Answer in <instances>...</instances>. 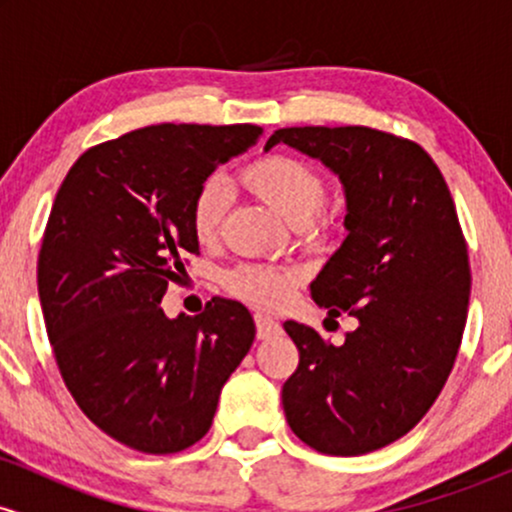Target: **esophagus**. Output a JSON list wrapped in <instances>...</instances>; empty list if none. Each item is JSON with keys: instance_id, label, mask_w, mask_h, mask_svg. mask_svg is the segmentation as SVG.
<instances>
[{"instance_id": "1", "label": "esophagus", "mask_w": 512, "mask_h": 512, "mask_svg": "<svg viewBox=\"0 0 512 512\" xmlns=\"http://www.w3.org/2000/svg\"><path fill=\"white\" fill-rule=\"evenodd\" d=\"M255 327H257V339H272V337H276V334H281L279 322L264 313L255 315Z\"/></svg>"}]
</instances>
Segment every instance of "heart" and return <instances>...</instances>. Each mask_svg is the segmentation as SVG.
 <instances>
[{
  "label": "heart",
  "instance_id": "heart-1",
  "mask_svg": "<svg viewBox=\"0 0 512 512\" xmlns=\"http://www.w3.org/2000/svg\"><path fill=\"white\" fill-rule=\"evenodd\" d=\"M240 182L279 211L293 226H305L315 219L325 202V180L310 163L289 154H267L243 168ZM228 207V192L221 180L209 178L199 185L190 207V226L199 243H211L221 231ZM303 274L286 264H238L226 274L228 291L260 308H276L291 296Z\"/></svg>",
  "mask_w": 512,
  "mask_h": 512
}]
</instances>
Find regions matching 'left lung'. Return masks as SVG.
Instances as JSON below:
<instances>
[{
  "instance_id": "1",
  "label": "left lung",
  "mask_w": 512,
  "mask_h": 512,
  "mask_svg": "<svg viewBox=\"0 0 512 512\" xmlns=\"http://www.w3.org/2000/svg\"><path fill=\"white\" fill-rule=\"evenodd\" d=\"M276 144L342 182L346 238L310 293L330 317L358 320L342 346L284 322L301 361L281 404L305 445L366 455L419 424L448 380L467 320V245L448 185L419 144L370 127H286L264 151Z\"/></svg>"
}]
</instances>
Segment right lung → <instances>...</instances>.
Here are the masks:
<instances>
[{"label":"right lung","mask_w":512,"mask_h":512,"mask_svg":"<svg viewBox=\"0 0 512 512\" xmlns=\"http://www.w3.org/2000/svg\"><path fill=\"white\" fill-rule=\"evenodd\" d=\"M260 137L255 125L134 129L88 149L57 190L38 257L45 327L76 404L127 448L195 445L248 356L243 303L211 298L202 315L170 320L161 298L199 255V185Z\"/></svg>","instance_id":"obj_1"}]
</instances>
